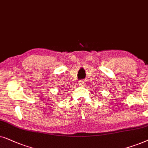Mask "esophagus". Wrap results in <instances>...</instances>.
I'll return each mask as SVG.
<instances>
[{
  "label": "esophagus",
  "instance_id": "obj_1",
  "mask_svg": "<svg viewBox=\"0 0 148 148\" xmlns=\"http://www.w3.org/2000/svg\"><path fill=\"white\" fill-rule=\"evenodd\" d=\"M85 84H86V82L84 81V80H80V81H79V84H80V85L84 86Z\"/></svg>",
  "mask_w": 148,
  "mask_h": 148
}]
</instances>
